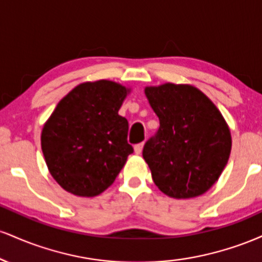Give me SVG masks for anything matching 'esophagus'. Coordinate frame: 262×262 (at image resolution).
Masks as SVG:
<instances>
[{
  "label": "esophagus",
  "mask_w": 262,
  "mask_h": 262,
  "mask_svg": "<svg viewBox=\"0 0 262 262\" xmlns=\"http://www.w3.org/2000/svg\"><path fill=\"white\" fill-rule=\"evenodd\" d=\"M143 148H144V143H140V144H137V145L134 146V152L137 155H140L141 151H143Z\"/></svg>",
  "instance_id": "1"
}]
</instances>
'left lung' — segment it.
Here are the masks:
<instances>
[{
	"label": "left lung",
	"instance_id": "8db88e82",
	"mask_svg": "<svg viewBox=\"0 0 262 262\" xmlns=\"http://www.w3.org/2000/svg\"><path fill=\"white\" fill-rule=\"evenodd\" d=\"M146 98L160 121L143 158L162 193L187 200L206 193L229 160L230 129L217 106L197 87L166 82L146 86Z\"/></svg>",
	"mask_w": 262,
	"mask_h": 262
}]
</instances>
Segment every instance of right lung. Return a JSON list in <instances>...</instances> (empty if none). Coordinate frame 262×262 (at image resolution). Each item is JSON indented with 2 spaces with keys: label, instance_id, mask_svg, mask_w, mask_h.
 Here are the masks:
<instances>
[{
  "label": "right lung",
  "instance_id": "1",
  "mask_svg": "<svg viewBox=\"0 0 262 262\" xmlns=\"http://www.w3.org/2000/svg\"><path fill=\"white\" fill-rule=\"evenodd\" d=\"M128 93L130 89L111 80L82 82L44 123L40 143L48 170L69 193L101 194L133 152L128 121L118 114Z\"/></svg>",
  "mask_w": 262,
  "mask_h": 262
}]
</instances>
